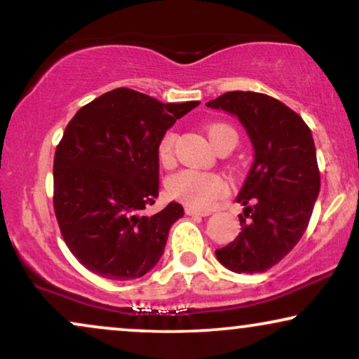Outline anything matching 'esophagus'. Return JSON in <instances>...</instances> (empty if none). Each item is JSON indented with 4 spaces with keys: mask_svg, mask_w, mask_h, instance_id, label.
Returning a JSON list of instances; mask_svg holds the SVG:
<instances>
[{
    "mask_svg": "<svg viewBox=\"0 0 359 359\" xmlns=\"http://www.w3.org/2000/svg\"><path fill=\"white\" fill-rule=\"evenodd\" d=\"M184 212L188 215H203V217H205V215L210 214V210H201V209H196V208H191V205H186L184 208Z\"/></svg>",
    "mask_w": 359,
    "mask_h": 359,
    "instance_id": "obj_1",
    "label": "esophagus"
}]
</instances>
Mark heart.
Returning a JSON list of instances; mask_svg holds the SVG:
<instances>
[{
    "label": "heart",
    "mask_w": 359,
    "mask_h": 359,
    "mask_svg": "<svg viewBox=\"0 0 359 359\" xmlns=\"http://www.w3.org/2000/svg\"><path fill=\"white\" fill-rule=\"evenodd\" d=\"M208 137L215 149L224 142H232L237 144V132L227 124H209L205 127ZM176 142V134L173 130H166L156 145V155L161 165L168 166L173 163V149ZM166 191L173 199L191 205V208L205 209L214 204L225 191L227 183L219 173H210V171H198V170H181L178 173L171 175L166 181Z\"/></svg>",
    "instance_id": "1"
}]
</instances>
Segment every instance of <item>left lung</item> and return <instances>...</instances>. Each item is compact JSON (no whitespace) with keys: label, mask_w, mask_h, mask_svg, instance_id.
<instances>
[{"label":"left lung","mask_w":359,"mask_h":359,"mask_svg":"<svg viewBox=\"0 0 359 359\" xmlns=\"http://www.w3.org/2000/svg\"><path fill=\"white\" fill-rule=\"evenodd\" d=\"M235 114L255 147V161L237 203L242 232L215 257L235 273H264L306 232L320 191L311 129L291 107L253 91H229L205 102Z\"/></svg>","instance_id":"obj_1"}]
</instances>
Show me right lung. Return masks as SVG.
Masks as SVG:
<instances>
[{
	"label": "right lung",
	"instance_id": "add662e5",
	"mask_svg": "<svg viewBox=\"0 0 359 359\" xmlns=\"http://www.w3.org/2000/svg\"><path fill=\"white\" fill-rule=\"evenodd\" d=\"M198 104L116 88L68 122L53 158V210L67 247L97 276L129 281L158 263L183 205L144 214L158 198L156 145Z\"/></svg>",
	"mask_w": 359,
	"mask_h": 359
}]
</instances>
